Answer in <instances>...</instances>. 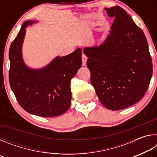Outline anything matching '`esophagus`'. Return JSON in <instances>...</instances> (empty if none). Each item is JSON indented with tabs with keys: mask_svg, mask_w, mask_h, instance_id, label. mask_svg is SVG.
Masks as SVG:
<instances>
[{
	"mask_svg": "<svg viewBox=\"0 0 157 157\" xmlns=\"http://www.w3.org/2000/svg\"><path fill=\"white\" fill-rule=\"evenodd\" d=\"M87 59H88V57H87L86 55H85L84 54L82 55V66H85L86 65V61H87Z\"/></svg>",
	"mask_w": 157,
	"mask_h": 157,
	"instance_id": "1",
	"label": "esophagus"
}]
</instances>
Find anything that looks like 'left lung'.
I'll use <instances>...</instances> for the list:
<instances>
[{
    "label": "left lung",
    "mask_w": 157,
    "mask_h": 157,
    "mask_svg": "<svg viewBox=\"0 0 157 157\" xmlns=\"http://www.w3.org/2000/svg\"><path fill=\"white\" fill-rule=\"evenodd\" d=\"M114 18L110 33L100 46L86 47L91 82L102 104L110 110L130 107L145 94L152 75L147 39L125 10L105 8Z\"/></svg>",
    "instance_id": "1"
}]
</instances>
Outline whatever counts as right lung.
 Instances as JSON below:
<instances>
[{
	"mask_svg": "<svg viewBox=\"0 0 157 157\" xmlns=\"http://www.w3.org/2000/svg\"><path fill=\"white\" fill-rule=\"evenodd\" d=\"M34 21L23 23L10 48L9 80L18 104L33 115L54 117L62 115L71 106V80L82 66V50L57 57L40 69L28 67L22 57L25 28Z\"/></svg>",
	"mask_w": 157,
	"mask_h": 157,
	"instance_id": "obj_1",
	"label": "right lung"
}]
</instances>
